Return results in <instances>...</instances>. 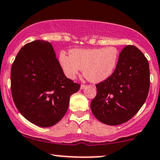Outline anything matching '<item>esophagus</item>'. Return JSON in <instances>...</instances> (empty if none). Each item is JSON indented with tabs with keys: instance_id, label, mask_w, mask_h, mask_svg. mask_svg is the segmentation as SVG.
Masks as SVG:
<instances>
[{
	"instance_id": "obj_1",
	"label": "esophagus",
	"mask_w": 160,
	"mask_h": 160,
	"mask_svg": "<svg viewBox=\"0 0 160 160\" xmlns=\"http://www.w3.org/2000/svg\"><path fill=\"white\" fill-rule=\"evenodd\" d=\"M87 87V85H81L80 86V89H84Z\"/></svg>"
}]
</instances>
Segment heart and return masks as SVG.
I'll list each match as a JSON object with an SVG mask.
<instances>
[{"instance_id": "b5f03b06", "label": "heart", "mask_w": 160, "mask_h": 160, "mask_svg": "<svg viewBox=\"0 0 160 160\" xmlns=\"http://www.w3.org/2000/svg\"><path fill=\"white\" fill-rule=\"evenodd\" d=\"M69 55L61 53L58 61L67 77L74 79L81 70L84 76L95 83L104 81L112 76L118 61L115 47L72 49Z\"/></svg>"}]
</instances>
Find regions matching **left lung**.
Listing matches in <instances>:
<instances>
[{
	"label": "left lung",
	"instance_id": "obj_1",
	"mask_svg": "<svg viewBox=\"0 0 160 160\" xmlns=\"http://www.w3.org/2000/svg\"><path fill=\"white\" fill-rule=\"evenodd\" d=\"M97 93L90 104L94 116L108 125H118L138 113L150 89L149 63L134 45L122 51L115 71L96 84Z\"/></svg>",
	"mask_w": 160,
	"mask_h": 160
}]
</instances>
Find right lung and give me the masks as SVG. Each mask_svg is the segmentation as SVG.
Returning a JSON list of instances; mask_svg holds the SVG:
<instances>
[{
	"label": "right lung",
	"mask_w": 160,
	"mask_h": 160,
	"mask_svg": "<svg viewBox=\"0 0 160 160\" xmlns=\"http://www.w3.org/2000/svg\"><path fill=\"white\" fill-rule=\"evenodd\" d=\"M80 85L67 78L52 43L36 40L24 45L11 68V92L16 107L29 122L42 128L60 122L70 97Z\"/></svg>",
	"instance_id": "right-lung-1"
}]
</instances>
